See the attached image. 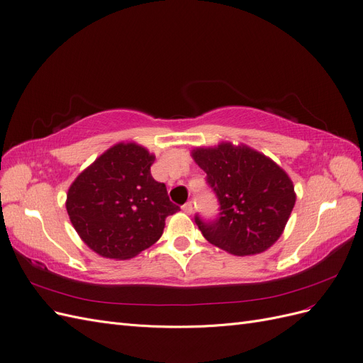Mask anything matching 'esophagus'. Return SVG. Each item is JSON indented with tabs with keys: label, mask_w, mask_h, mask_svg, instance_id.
I'll list each match as a JSON object with an SVG mask.
<instances>
[{
	"label": "esophagus",
	"mask_w": 363,
	"mask_h": 363,
	"mask_svg": "<svg viewBox=\"0 0 363 363\" xmlns=\"http://www.w3.org/2000/svg\"><path fill=\"white\" fill-rule=\"evenodd\" d=\"M182 208H183V212H184V213H188V215H191V213H192V203H191V201H188V203H184V204L182 206Z\"/></svg>",
	"instance_id": "esophagus-1"
}]
</instances>
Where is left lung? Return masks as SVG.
<instances>
[{"label": "left lung", "mask_w": 363, "mask_h": 363, "mask_svg": "<svg viewBox=\"0 0 363 363\" xmlns=\"http://www.w3.org/2000/svg\"><path fill=\"white\" fill-rule=\"evenodd\" d=\"M192 157L221 211L213 221L195 216L208 242L235 256L259 255L274 245L296 199L289 175L262 152L232 142L195 148Z\"/></svg>", "instance_id": "8db88e82"}]
</instances>
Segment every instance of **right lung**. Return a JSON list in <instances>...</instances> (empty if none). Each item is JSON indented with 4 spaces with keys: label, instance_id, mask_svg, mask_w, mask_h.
<instances>
[{
    "label": "right lung",
    "instance_id": "obj_1",
    "mask_svg": "<svg viewBox=\"0 0 363 363\" xmlns=\"http://www.w3.org/2000/svg\"><path fill=\"white\" fill-rule=\"evenodd\" d=\"M155 155L121 142L80 172L68 189L67 211L83 242L96 255L125 260L163 233L167 216L180 211L167 186L151 175Z\"/></svg>",
    "mask_w": 363,
    "mask_h": 363
}]
</instances>
